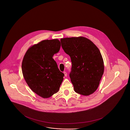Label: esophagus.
Masks as SVG:
<instances>
[{
    "label": "esophagus",
    "instance_id": "esophagus-1",
    "mask_svg": "<svg viewBox=\"0 0 130 130\" xmlns=\"http://www.w3.org/2000/svg\"><path fill=\"white\" fill-rule=\"evenodd\" d=\"M63 73H64V75L66 77L67 76V73L66 72H63Z\"/></svg>",
    "mask_w": 130,
    "mask_h": 130
}]
</instances>
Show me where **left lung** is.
I'll list each match as a JSON object with an SVG mask.
<instances>
[{
  "instance_id": "8db88e82",
  "label": "left lung",
  "mask_w": 130,
  "mask_h": 130,
  "mask_svg": "<svg viewBox=\"0 0 130 130\" xmlns=\"http://www.w3.org/2000/svg\"><path fill=\"white\" fill-rule=\"evenodd\" d=\"M62 48L71 58V82L76 92L84 96L93 93L98 88L104 71L102 56L98 47L83 37L61 39Z\"/></svg>"
}]
</instances>
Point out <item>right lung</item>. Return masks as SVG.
<instances>
[{
	"label": "right lung",
	"instance_id": "right-lung-1",
	"mask_svg": "<svg viewBox=\"0 0 130 130\" xmlns=\"http://www.w3.org/2000/svg\"><path fill=\"white\" fill-rule=\"evenodd\" d=\"M61 47L58 39L43 40L28 48L22 62V72L31 90L43 98L57 93L63 79L53 56Z\"/></svg>",
	"mask_w": 130,
	"mask_h": 130
}]
</instances>
